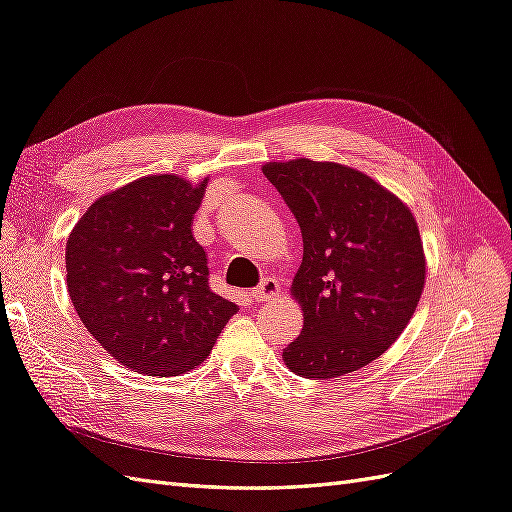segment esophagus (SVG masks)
I'll return each mask as SVG.
<instances>
[{"instance_id":"1","label":"esophagus","mask_w":512,"mask_h":512,"mask_svg":"<svg viewBox=\"0 0 512 512\" xmlns=\"http://www.w3.org/2000/svg\"><path fill=\"white\" fill-rule=\"evenodd\" d=\"M275 297H280V282L275 278H265L254 290H252V299L254 301H271Z\"/></svg>"}]
</instances>
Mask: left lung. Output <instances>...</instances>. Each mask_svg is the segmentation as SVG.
<instances>
[{
    "label": "left lung",
    "instance_id": "1",
    "mask_svg": "<svg viewBox=\"0 0 512 512\" xmlns=\"http://www.w3.org/2000/svg\"><path fill=\"white\" fill-rule=\"evenodd\" d=\"M303 239L293 293L303 329L284 364L299 377L349 375L388 351L424 290L426 260L409 206L364 172L331 161H269Z\"/></svg>",
    "mask_w": 512,
    "mask_h": 512
}]
</instances>
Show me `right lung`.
<instances>
[{
  "instance_id": "add662e5",
  "label": "right lung",
  "mask_w": 512,
  "mask_h": 512,
  "mask_svg": "<svg viewBox=\"0 0 512 512\" xmlns=\"http://www.w3.org/2000/svg\"><path fill=\"white\" fill-rule=\"evenodd\" d=\"M209 178H137L101 196L66 241V286L81 323L122 366L176 377L211 353L237 303L209 286L193 239Z\"/></svg>"
}]
</instances>
